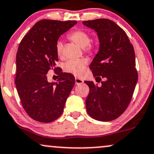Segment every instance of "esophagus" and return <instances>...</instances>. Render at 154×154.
<instances>
[{"label":"esophagus","instance_id":"1","mask_svg":"<svg viewBox=\"0 0 154 154\" xmlns=\"http://www.w3.org/2000/svg\"><path fill=\"white\" fill-rule=\"evenodd\" d=\"M75 83L76 85H79L81 84V83H83V81L81 80L80 79H78V78H75Z\"/></svg>","mask_w":154,"mask_h":154}]
</instances>
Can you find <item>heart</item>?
Instances as JSON below:
<instances>
[{
	"instance_id": "1",
	"label": "heart",
	"mask_w": 154,
	"mask_h": 154,
	"mask_svg": "<svg viewBox=\"0 0 154 154\" xmlns=\"http://www.w3.org/2000/svg\"><path fill=\"white\" fill-rule=\"evenodd\" d=\"M68 38L76 43L81 48H84L86 52L91 53L94 51V46L91 43V38L87 32L83 30H75L69 33ZM57 55L60 57L62 56L63 43L61 41H58L56 45ZM88 60L86 58L78 60H69L64 64L63 69L68 73L73 74L76 76H81L84 73L85 68Z\"/></svg>"
}]
</instances>
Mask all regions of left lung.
<instances>
[{
	"label": "left lung",
	"mask_w": 154,
	"mask_h": 154,
	"mask_svg": "<svg viewBox=\"0 0 154 154\" xmlns=\"http://www.w3.org/2000/svg\"><path fill=\"white\" fill-rule=\"evenodd\" d=\"M83 24L97 33L99 51L90 68L96 82L104 79L100 87L93 81H84L90 88L86 111L96 120L113 121L126 111L138 81L134 47L126 32L109 19L87 20Z\"/></svg>",
	"instance_id": "8db88e82"
}]
</instances>
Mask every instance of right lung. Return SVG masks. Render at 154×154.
<instances>
[{
  "label": "right lung",
  "instance_id": "1",
  "mask_svg": "<svg viewBox=\"0 0 154 154\" xmlns=\"http://www.w3.org/2000/svg\"><path fill=\"white\" fill-rule=\"evenodd\" d=\"M76 23L41 20L20 41L16 54L15 83L23 107L35 121L52 122L63 111L75 78L56 68L58 60L56 45L60 35ZM51 69L60 76L57 82L47 80L46 74Z\"/></svg>",
  "mask_w": 154,
  "mask_h": 154
}]
</instances>
